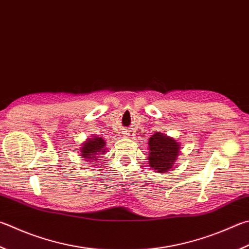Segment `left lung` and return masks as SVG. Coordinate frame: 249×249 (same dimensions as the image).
<instances>
[{"mask_svg":"<svg viewBox=\"0 0 249 249\" xmlns=\"http://www.w3.org/2000/svg\"><path fill=\"white\" fill-rule=\"evenodd\" d=\"M149 164L151 169L165 173L173 166L178 156L179 144L173 138L157 132L149 138Z\"/></svg>","mask_w":249,"mask_h":249,"instance_id":"obj_1","label":"left lung"}]
</instances>
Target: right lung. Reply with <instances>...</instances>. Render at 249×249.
Listing matches in <instances>:
<instances>
[{
	"label": "right lung",
	"mask_w": 249,
	"mask_h": 249,
	"mask_svg": "<svg viewBox=\"0 0 249 249\" xmlns=\"http://www.w3.org/2000/svg\"><path fill=\"white\" fill-rule=\"evenodd\" d=\"M106 142L101 137L93 136V138H89L87 142H84V146L81 147L80 153L87 160H91L92 158H97L96 156L102 155L101 152L106 151ZM98 160V159H94Z\"/></svg>",
	"instance_id": "obj_1"
}]
</instances>
